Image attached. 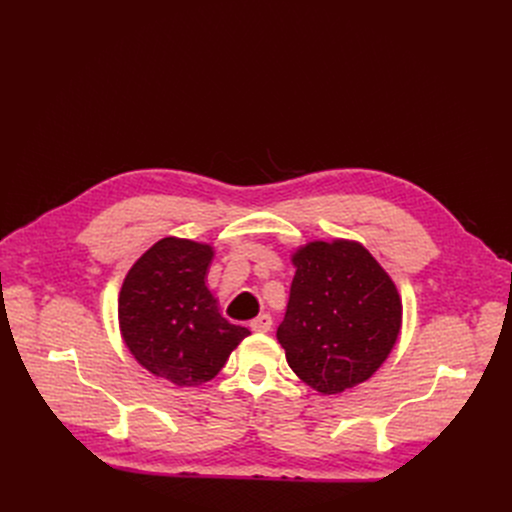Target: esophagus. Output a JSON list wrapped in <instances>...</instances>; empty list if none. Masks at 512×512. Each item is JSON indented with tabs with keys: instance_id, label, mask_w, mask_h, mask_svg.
<instances>
[{
	"instance_id": "obj_1",
	"label": "esophagus",
	"mask_w": 512,
	"mask_h": 512,
	"mask_svg": "<svg viewBox=\"0 0 512 512\" xmlns=\"http://www.w3.org/2000/svg\"><path fill=\"white\" fill-rule=\"evenodd\" d=\"M272 326H274V319H272L270 313H263V315H259V317H255V319L251 321V330H253V332H259V334L270 332Z\"/></svg>"
}]
</instances>
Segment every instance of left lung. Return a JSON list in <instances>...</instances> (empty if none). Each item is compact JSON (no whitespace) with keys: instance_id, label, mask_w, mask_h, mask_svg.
<instances>
[{"instance_id":"obj_1","label":"left lung","mask_w":512,"mask_h":512,"mask_svg":"<svg viewBox=\"0 0 512 512\" xmlns=\"http://www.w3.org/2000/svg\"><path fill=\"white\" fill-rule=\"evenodd\" d=\"M292 263L297 274L276 334L290 369L321 394L365 382L400 332L394 282L365 247L348 240L309 242Z\"/></svg>"}]
</instances>
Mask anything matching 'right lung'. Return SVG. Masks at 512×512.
Returning a JSON list of instances; mask_svg holds the SVG:
<instances>
[{
  "label": "right lung",
  "mask_w": 512,
  "mask_h": 512,
  "mask_svg": "<svg viewBox=\"0 0 512 512\" xmlns=\"http://www.w3.org/2000/svg\"><path fill=\"white\" fill-rule=\"evenodd\" d=\"M213 249L161 238L124 278L118 317L128 351L176 386L209 382L251 332L220 315L205 276Z\"/></svg>",
  "instance_id": "add662e5"
}]
</instances>
